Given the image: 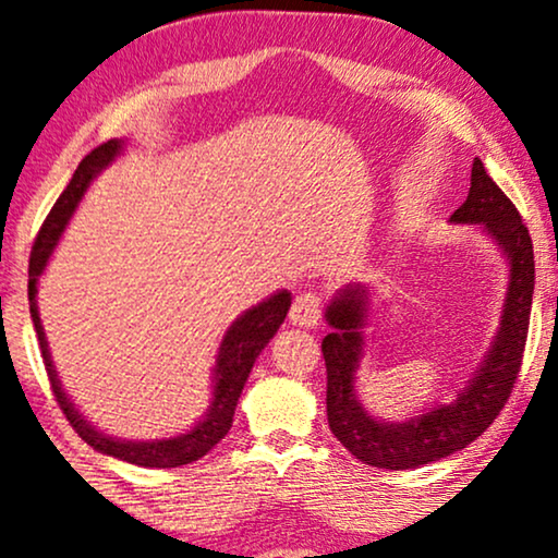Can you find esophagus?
Returning a JSON list of instances; mask_svg holds the SVG:
<instances>
[{"mask_svg": "<svg viewBox=\"0 0 558 558\" xmlns=\"http://www.w3.org/2000/svg\"><path fill=\"white\" fill-rule=\"evenodd\" d=\"M322 316V299L316 293H301L291 306V322L295 327H314Z\"/></svg>", "mask_w": 558, "mask_h": 558, "instance_id": "obj_1", "label": "esophagus"}]
</instances>
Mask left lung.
<instances>
[{
    "instance_id": "1",
    "label": "left lung",
    "mask_w": 558,
    "mask_h": 558,
    "mask_svg": "<svg viewBox=\"0 0 558 558\" xmlns=\"http://www.w3.org/2000/svg\"><path fill=\"white\" fill-rule=\"evenodd\" d=\"M453 223H478L495 239L510 263L499 331L469 386L450 404H437L407 422H380L365 412L355 397V373L365 348L368 288L344 286L327 303L331 331L322 340L327 363V420L337 440L376 469H420L466 448L484 433L510 399L523 363L535 286L533 242L518 208L486 174L482 159L471 167V190Z\"/></svg>"
}]
</instances>
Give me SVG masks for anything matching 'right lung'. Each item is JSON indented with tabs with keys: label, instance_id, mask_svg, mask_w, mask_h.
<instances>
[{
	"label": "right lung",
	"instance_id": "obj_1",
	"mask_svg": "<svg viewBox=\"0 0 558 558\" xmlns=\"http://www.w3.org/2000/svg\"><path fill=\"white\" fill-rule=\"evenodd\" d=\"M123 151V141L112 138L108 144L92 149L87 157L80 161L76 167L72 182H69L66 190H63L51 214L40 227L38 236H35L33 252H31V267H27V301H31V316L33 327L38 331L40 352H44V363L48 380H51L53 397L59 401L61 412L66 414L69 425H72L76 433L87 446L100 450L105 456L121 458L125 463H136V466L144 469H178L185 466V463H193L197 458H203L210 448L216 446L221 437H227L231 429V422H234V409L236 401L242 397V389L250 378L252 365H255L257 355L265 350V344L272 340L275 331L283 324L288 308H291V293L278 291L272 293L270 299H265L257 306H252L250 312H244L239 319L231 324L227 335H223L221 348H218L216 355V368H214V401H210L206 417L193 429L182 433L178 437H165V440H118V437H110L89 425L84 420V414L74 407V401L66 397V391L61 389V380L56 376L51 352H48L46 331L44 324H40L38 314V278L44 275L48 259H51L56 244L66 229L69 218L80 206V201L87 193L89 182L102 172L105 167L116 161L118 154Z\"/></svg>",
	"mask_w": 558,
	"mask_h": 558
}]
</instances>
